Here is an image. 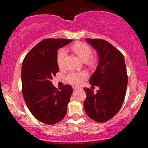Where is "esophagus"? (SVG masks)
I'll return each instance as SVG.
<instances>
[{
    "label": "esophagus",
    "instance_id": "34e87169",
    "mask_svg": "<svg viewBox=\"0 0 148 148\" xmlns=\"http://www.w3.org/2000/svg\"><path fill=\"white\" fill-rule=\"evenodd\" d=\"M73 89H77V87H73Z\"/></svg>",
    "mask_w": 148,
    "mask_h": 148
}]
</instances>
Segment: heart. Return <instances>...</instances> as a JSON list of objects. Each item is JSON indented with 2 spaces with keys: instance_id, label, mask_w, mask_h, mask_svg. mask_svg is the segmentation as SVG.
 Wrapping results in <instances>:
<instances>
[{
  "instance_id": "1",
  "label": "heart",
  "mask_w": 148,
  "mask_h": 148,
  "mask_svg": "<svg viewBox=\"0 0 148 148\" xmlns=\"http://www.w3.org/2000/svg\"><path fill=\"white\" fill-rule=\"evenodd\" d=\"M71 49L82 61L86 62L90 66L95 63V59L92 57V50L88 44L83 42L74 44ZM66 50L64 48L60 49L57 54V63L59 68H62L64 65V60L66 57ZM88 74L86 71L71 72L66 76V79L69 83L74 86H79L85 79L87 78Z\"/></svg>"
}]
</instances>
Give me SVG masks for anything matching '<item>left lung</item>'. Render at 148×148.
Segmentation results:
<instances>
[{
    "label": "left lung",
    "instance_id": "left-lung-1",
    "mask_svg": "<svg viewBox=\"0 0 148 148\" xmlns=\"http://www.w3.org/2000/svg\"><path fill=\"white\" fill-rule=\"evenodd\" d=\"M98 52L99 62L89 82L99 87L97 93L84 88V107L90 118L97 122L112 119L119 112L126 95L128 76L124 57L113 45L103 39L87 38Z\"/></svg>",
    "mask_w": 148,
    "mask_h": 148
}]
</instances>
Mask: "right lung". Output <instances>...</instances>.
Returning <instances> with one entry per match:
<instances>
[{
    "mask_svg": "<svg viewBox=\"0 0 148 148\" xmlns=\"http://www.w3.org/2000/svg\"><path fill=\"white\" fill-rule=\"evenodd\" d=\"M72 40L47 38L36 45L26 55L22 63V92L25 102L35 118L52 125L64 118L72 88L64 85L59 89L51 79L59 72L57 51Z\"/></svg>",
    "mask_w": 148,
    "mask_h": 148,
    "instance_id": "right-lung-1",
    "label": "right lung"
}]
</instances>
